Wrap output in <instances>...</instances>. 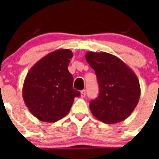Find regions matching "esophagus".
Segmentation results:
<instances>
[{
	"label": "esophagus",
	"instance_id": "1",
	"mask_svg": "<svg viewBox=\"0 0 159 159\" xmlns=\"http://www.w3.org/2000/svg\"><path fill=\"white\" fill-rule=\"evenodd\" d=\"M80 96L82 97V98H84V97L86 96V91H85V90H83V91H81Z\"/></svg>",
	"mask_w": 159,
	"mask_h": 159
}]
</instances>
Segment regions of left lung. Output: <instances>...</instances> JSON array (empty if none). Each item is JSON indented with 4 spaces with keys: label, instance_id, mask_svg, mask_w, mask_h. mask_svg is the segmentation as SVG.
<instances>
[{
    "label": "left lung",
    "instance_id": "obj_1",
    "mask_svg": "<svg viewBox=\"0 0 159 159\" xmlns=\"http://www.w3.org/2000/svg\"><path fill=\"white\" fill-rule=\"evenodd\" d=\"M85 59L97 76L99 95L90 103V110L98 120L115 124L130 116L141 94L134 71L119 57L110 53L88 52Z\"/></svg>",
    "mask_w": 159,
    "mask_h": 159
}]
</instances>
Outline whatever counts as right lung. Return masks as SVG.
I'll list each match as a JSON object with an SVG mask.
<instances>
[{
    "instance_id": "right-lung-1",
    "label": "right lung",
    "mask_w": 159,
    "mask_h": 159,
    "mask_svg": "<svg viewBox=\"0 0 159 159\" xmlns=\"http://www.w3.org/2000/svg\"><path fill=\"white\" fill-rule=\"evenodd\" d=\"M72 57L69 49L55 50L38 60L26 75L22 96L29 111L40 121L55 123L65 117L74 98L80 96L67 69Z\"/></svg>"
}]
</instances>
